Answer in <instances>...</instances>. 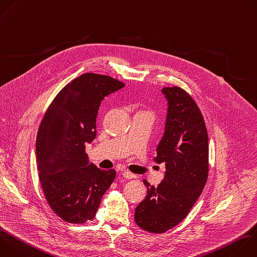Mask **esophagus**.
<instances>
[{
  "label": "esophagus",
  "instance_id": "1",
  "mask_svg": "<svg viewBox=\"0 0 257 257\" xmlns=\"http://www.w3.org/2000/svg\"><path fill=\"white\" fill-rule=\"evenodd\" d=\"M121 175H122V177L125 178V179H135V178H137V176H136L135 174H132L131 172H127V171H123V172L121 173Z\"/></svg>",
  "mask_w": 257,
  "mask_h": 257
}]
</instances>
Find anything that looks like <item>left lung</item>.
<instances>
[{
    "label": "left lung",
    "mask_w": 257,
    "mask_h": 257,
    "mask_svg": "<svg viewBox=\"0 0 257 257\" xmlns=\"http://www.w3.org/2000/svg\"><path fill=\"white\" fill-rule=\"evenodd\" d=\"M162 93L167 116L154 160L165 163L166 172L158 187L144 180L147 196L135 212L136 223L153 233L166 232L188 215L208 177V134L198 105L180 87H164Z\"/></svg>",
    "instance_id": "8db88e82"
}]
</instances>
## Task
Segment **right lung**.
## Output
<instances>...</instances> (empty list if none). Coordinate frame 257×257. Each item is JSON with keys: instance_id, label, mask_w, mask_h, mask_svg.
Listing matches in <instances>:
<instances>
[{"instance_id": "right-lung-1", "label": "right lung", "mask_w": 257, "mask_h": 257, "mask_svg": "<svg viewBox=\"0 0 257 257\" xmlns=\"http://www.w3.org/2000/svg\"><path fill=\"white\" fill-rule=\"evenodd\" d=\"M124 84L106 75L84 73L68 83L48 107L36 139V158L44 195L68 223L95 217L115 171L89 162L86 144L96 137L101 100Z\"/></svg>"}]
</instances>
